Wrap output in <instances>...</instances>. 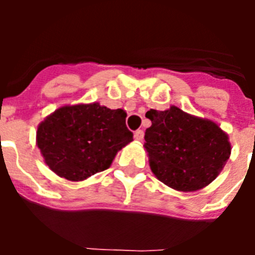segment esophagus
I'll return each mask as SVG.
<instances>
[{
	"label": "esophagus",
	"mask_w": 255,
	"mask_h": 255,
	"mask_svg": "<svg viewBox=\"0 0 255 255\" xmlns=\"http://www.w3.org/2000/svg\"><path fill=\"white\" fill-rule=\"evenodd\" d=\"M134 138H135V140H138V141L143 140V138H144L143 130H136V131L134 132Z\"/></svg>",
	"instance_id": "obj_1"
}]
</instances>
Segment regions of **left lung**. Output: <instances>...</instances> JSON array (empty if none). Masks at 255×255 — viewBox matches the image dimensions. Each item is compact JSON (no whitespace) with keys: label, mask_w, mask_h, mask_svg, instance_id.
Returning a JSON list of instances; mask_svg holds the SVG:
<instances>
[{"label":"left lung","mask_w":255,"mask_h":255,"mask_svg":"<svg viewBox=\"0 0 255 255\" xmlns=\"http://www.w3.org/2000/svg\"><path fill=\"white\" fill-rule=\"evenodd\" d=\"M144 148L154 176L177 191H197L220 175L231 154L229 135L215 121L176 106L150 110Z\"/></svg>","instance_id":"1"}]
</instances>
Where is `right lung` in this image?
Listing matches in <instances>:
<instances>
[{
  "instance_id": "right-lung-1",
  "label": "right lung",
  "mask_w": 255,
  "mask_h": 255,
  "mask_svg": "<svg viewBox=\"0 0 255 255\" xmlns=\"http://www.w3.org/2000/svg\"><path fill=\"white\" fill-rule=\"evenodd\" d=\"M126 112L98 102L62 106L38 125L37 145L56 175L83 181L107 170L117 152L132 141Z\"/></svg>"
}]
</instances>
